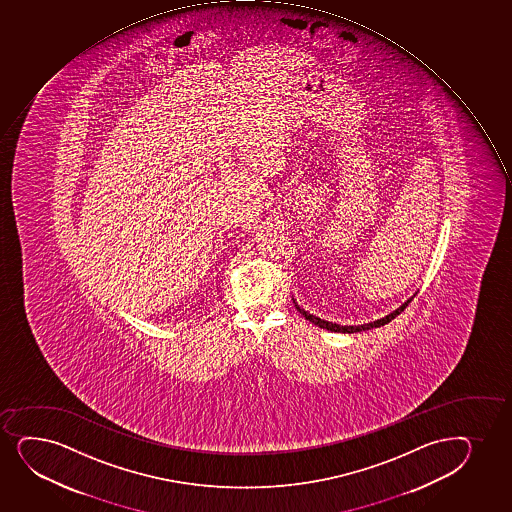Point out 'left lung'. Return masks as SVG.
Returning <instances> with one entry per match:
<instances>
[{
  "mask_svg": "<svg viewBox=\"0 0 512 512\" xmlns=\"http://www.w3.org/2000/svg\"><path fill=\"white\" fill-rule=\"evenodd\" d=\"M413 297H415V294H413L410 299L406 300V302H403L398 309H394L393 312L386 314L384 318L376 319V321H371V323L345 324V326H343V324L333 323V321H326V319L318 318V316H314V314H309L306 309H302V307L297 304V300H295L294 297H292V300H294L295 309H297L304 318L309 319L312 324H316L319 328L328 329V331H335V333H348V335H350V333H360V331H367V329L379 328V326L388 324L389 321L396 318L401 311H405V307L412 302Z\"/></svg>",
  "mask_w": 512,
  "mask_h": 512,
  "instance_id": "left-lung-1",
  "label": "left lung"
}]
</instances>
